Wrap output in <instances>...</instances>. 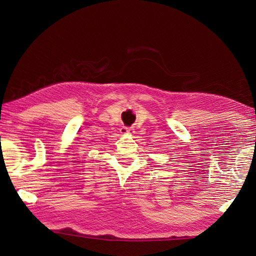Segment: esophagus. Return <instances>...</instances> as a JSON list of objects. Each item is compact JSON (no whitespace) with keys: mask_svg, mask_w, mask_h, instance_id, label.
Listing matches in <instances>:
<instances>
[{"mask_svg":"<svg viewBox=\"0 0 256 256\" xmlns=\"http://www.w3.org/2000/svg\"><path fill=\"white\" fill-rule=\"evenodd\" d=\"M120 133L122 134H133L134 131L132 128H120Z\"/></svg>","mask_w":256,"mask_h":256,"instance_id":"1","label":"esophagus"}]
</instances>
